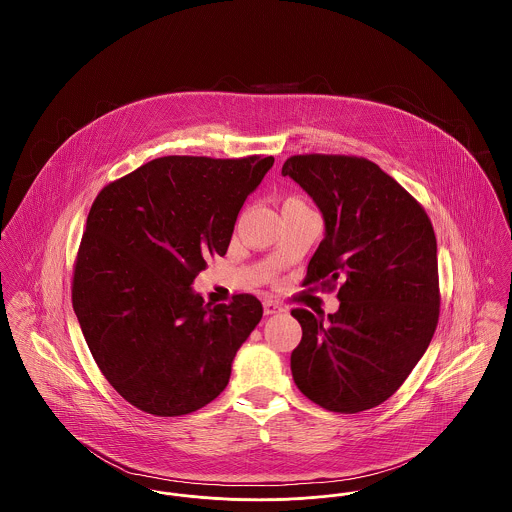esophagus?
Returning a JSON list of instances; mask_svg holds the SVG:
<instances>
[{
    "label": "esophagus",
    "instance_id": "esophagus-1",
    "mask_svg": "<svg viewBox=\"0 0 512 512\" xmlns=\"http://www.w3.org/2000/svg\"><path fill=\"white\" fill-rule=\"evenodd\" d=\"M263 307H265V315H276V313L286 311L284 305L278 303V301H274V299H265V301H263Z\"/></svg>",
    "mask_w": 512,
    "mask_h": 512
}]
</instances>
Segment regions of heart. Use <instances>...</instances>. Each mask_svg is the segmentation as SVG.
Segmentation results:
<instances>
[{
	"instance_id": "b5f03b06",
	"label": "heart",
	"mask_w": 512,
	"mask_h": 512,
	"mask_svg": "<svg viewBox=\"0 0 512 512\" xmlns=\"http://www.w3.org/2000/svg\"><path fill=\"white\" fill-rule=\"evenodd\" d=\"M292 199H295V197H292Z\"/></svg>"
}]
</instances>
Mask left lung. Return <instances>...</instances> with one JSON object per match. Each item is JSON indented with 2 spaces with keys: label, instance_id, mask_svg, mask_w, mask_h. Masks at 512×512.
<instances>
[{
  "label": "left lung",
  "instance_id": "left-lung-1",
  "mask_svg": "<svg viewBox=\"0 0 512 512\" xmlns=\"http://www.w3.org/2000/svg\"><path fill=\"white\" fill-rule=\"evenodd\" d=\"M282 174L317 203L326 234L303 284L340 282L328 320L293 309L303 336L295 386L326 411L390 399L428 349L439 318L438 244L424 207L365 157L293 155Z\"/></svg>",
  "mask_w": 512,
  "mask_h": 512
}]
</instances>
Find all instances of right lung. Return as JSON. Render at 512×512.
I'll return each mask as SVG.
<instances>
[{
  "label": "right lung",
  "instance_id": "right-lung-1",
  "mask_svg": "<svg viewBox=\"0 0 512 512\" xmlns=\"http://www.w3.org/2000/svg\"><path fill=\"white\" fill-rule=\"evenodd\" d=\"M272 163L169 155L96 197L74 261V313L99 370L136 409L182 416L226 388L263 305L249 293L211 305L190 286L226 255Z\"/></svg>",
  "mask_w": 512,
  "mask_h": 512
}]
</instances>
